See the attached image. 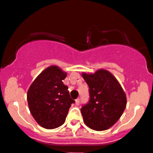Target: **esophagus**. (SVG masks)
Returning <instances> with one entry per match:
<instances>
[{
    "mask_svg": "<svg viewBox=\"0 0 153 153\" xmlns=\"http://www.w3.org/2000/svg\"><path fill=\"white\" fill-rule=\"evenodd\" d=\"M75 104H76V105H79L80 104V98H78V99H76V101H75Z\"/></svg>",
    "mask_w": 153,
    "mask_h": 153,
    "instance_id": "1",
    "label": "esophagus"
}]
</instances>
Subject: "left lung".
<instances>
[{"label":"left lung","instance_id":"1","mask_svg":"<svg viewBox=\"0 0 153 153\" xmlns=\"http://www.w3.org/2000/svg\"><path fill=\"white\" fill-rule=\"evenodd\" d=\"M89 86V100L81 109L86 126L103 131L113 126L121 118L126 98L116 78L108 71L100 69L95 74H82Z\"/></svg>","mask_w":153,"mask_h":153}]
</instances>
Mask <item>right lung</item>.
I'll return each instance as SVG.
<instances>
[{
  "instance_id": "right-lung-1",
  "label": "right lung",
  "mask_w": 153,
  "mask_h": 153,
  "mask_svg": "<svg viewBox=\"0 0 153 153\" xmlns=\"http://www.w3.org/2000/svg\"><path fill=\"white\" fill-rule=\"evenodd\" d=\"M67 77L56 66L43 71L29 87L27 101L35 121L46 129H55L64 124L71 104L68 86L63 81Z\"/></svg>"
}]
</instances>
